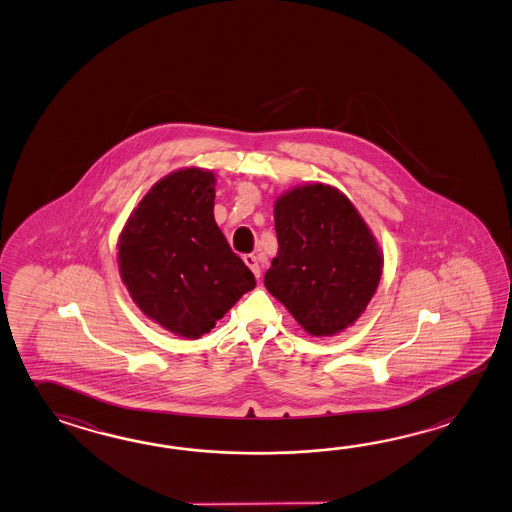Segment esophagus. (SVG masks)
<instances>
[{"label": "esophagus", "instance_id": "34e87169", "mask_svg": "<svg viewBox=\"0 0 512 512\" xmlns=\"http://www.w3.org/2000/svg\"><path fill=\"white\" fill-rule=\"evenodd\" d=\"M244 262L250 266V270L253 272V275H255L257 279H261V266H259L257 257H255V255H244Z\"/></svg>", "mask_w": 512, "mask_h": 512}]
</instances>
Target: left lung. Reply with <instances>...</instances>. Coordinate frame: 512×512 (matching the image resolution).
I'll return each mask as SVG.
<instances>
[{"label": "left lung", "mask_w": 512, "mask_h": 512, "mask_svg": "<svg viewBox=\"0 0 512 512\" xmlns=\"http://www.w3.org/2000/svg\"><path fill=\"white\" fill-rule=\"evenodd\" d=\"M275 233L268 292L312 336L353 325L380 283L382 257L349 198L323 183L297 187L275 202Z\"/></svg>", "instance_id": "left-lung-1"}]
</instances>
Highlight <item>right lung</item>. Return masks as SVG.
<instances>
[{
	"label": "right lung",
	"instance_id": "add662e5",
	"mask_svg": "<svg viewBox=\"0 0 512 512\" xmlns=\"http://www.w3.org/2000/svg\"><path fill=\"white\" fill-rule=\"evenodd\" d=\"M213 207V172H172L139 202L119 237V270L137 307L191 340L255 288L250 268L216 226Z\"/></svg>",
	"mask_w": 512,
	"mask_h": 512
}]
</instances>
